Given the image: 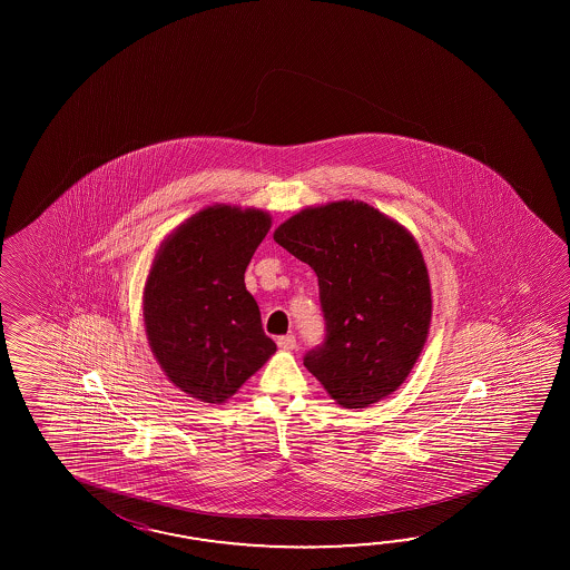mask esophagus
Masks as SVG:
<instances>
[{"instance_id":"34e87169","label":"esophagus","mask_w":570,"mask_h":570,"mask_svg":"<svg viewBox=\"0 0 570 570\" xmlns=\"http://www.w3.org/2000/svg\"><path fill=\"white\" fill-rule=\"evenodd\" d=\"M277 344H279V348H283V351H295V348H297V340H295L293 334L281 336V338L277 340Z\"/></svg>"}]
</instances>
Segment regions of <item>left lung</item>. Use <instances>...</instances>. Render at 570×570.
I'll return each mask as SVG.
<instances>
[{"label":"left lung","instance_id":"left-lung-1","mask_svg":"<svg viewBox=\"0 0 570 570\" xmlns=\"http://www.w3.org/2000/svg\"><path fill=\"white\" fill-rule=\"evenodd\" d=\"M275 243L314 268L326 338L303 364L346 410L385 400L424 348L432 291L410 232L364 202L305 207Z\"/></svg>","mask_w":570,"mask_h":570}]
</instances>
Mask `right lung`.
Masks as SVG:
<instances>
[{"instance_id": "right-lung-1", "label": "right lung", "mask_w": 570, "mask_h": 570, "mask_svg": "<svg viewBox=\"0 0 570 570\" xmlns=\"http://www.w3.org/2000/svg\"><path fill=\"white\" fill-rule=\"evenodd\" d=\"M268 230L267 212L216 204L158 248L142 299L146 336L165 375L189 397L230 400L277 351L244 285Z\"/></svg>"}]
</instances>
